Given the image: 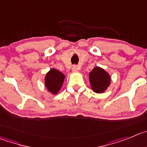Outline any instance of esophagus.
<instances>
[{
  "instance_id": "obj_1",
  "label": "esophagus",
  "mask_w": 147,
  "mask_h": 147,
  "mask_svg": "<svg viewBox=\"0 0 147 147\" xmlns=\"http://www.w3.org/2000/svg\"><path fill=\"white\" fill-rule=\"evenodd\" d=\"M78 69H79L78 67V66H76V65H74L72 68V71L73 72H78Z\"/></svg>"
}]
</instances>
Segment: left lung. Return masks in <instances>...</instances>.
<instances>
[{"mask_svg":"<svg viewBox=\"0 0 147 147\" xmlns=\"http://www.w3.org/2000/svg\"><path fill=\"white\" fill-rule=\"evenodd\" d=\"M90 85L94 92L102 94L111 85V78L108 72L100 67H96L88 75Z\"/></svg>","mask_w":147,"mask_h":147,"instance_id":"8db88e82","label":"left lung"}]
</instances>
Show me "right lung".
I'll list each match as a JSON object with an SVG mask.
<instances>
[{
  "label": "right lung",
  "mask_w": 147,
  "mask_h": 147,
  "mask_svg": "<svg viewBox=\"0 0 147 147\" xmlns=\"http://www.w3.org/2000/svg\"><path fill=\"white\" fill-rule=\"evenodd\" d=\"M65 75L56 69H51L45 76V86L47 91L52 94H56L61 88Z\"/></svg>",
  "instance_id": "right-lung-1"
}]
</instances>
